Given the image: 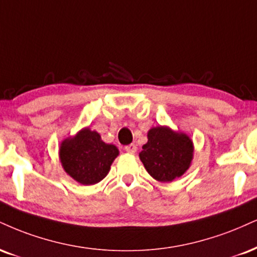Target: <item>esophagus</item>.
Wrapping results in <instances>:
<instances>
[{"mask_svg": "<svg viewBox=\"0 0 257 257\" xmlns=\"http://www.w3.org/2000/svg\"><path fill=\"white\" fill-rule=\"evenodd\" d=\"M124 150H125V152H128L131 154L137 153V146H135L134 144H131V145H128V146H125Z\"/></svg>", "mask_w": 257, "mask_h": 257, "instance_id": "esophagus-1", "label": "esophagus"}]
</instances>
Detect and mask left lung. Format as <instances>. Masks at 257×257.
I'll return each mask as SVG.
<instances>
[{"label": "left lung", "mask_w": 257, "mask_h": 257, "mask_svg": "<svg viewBox=\"0 0 257 257\" xmlns=\"http://www.w3.org/2000/svg\"><path fill=\"white\" fill-rule=\"evenodd\" d=\"M147 139L139 157L156 181L172 182L190 168L194 144L189 135L172 131L168 125H158L148 131Z\"/></svg>", "instance_id": "left-lung-1"}]
</instances>
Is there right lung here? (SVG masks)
Listing matches in <instances>:
<instances>
[{"label": "right lung", "instance_id": "right-lung-1", "mask_svg": "<svg viewBox=\"0 0 257 257\" xmlns=\"http://www.w3.org/2000/svg\"><path fill=\"white\" fill-rule=\"evenodd\" d=\"M119 154L115 145L105 144L99 133L88 126L61 142L62 168L74 181L83 185L97 184L109 174L111 164Z\"/></svg>", "mask_w": 257, "mask_h": 257}]
</instances>
